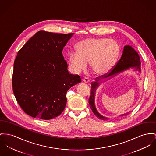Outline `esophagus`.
Listing matches in <instances>:
<instances>
[{"instance_id": "34e87169", "label": "esophagus", "mask_w": 156, "mask_h": 156, "mask_svg": "<svg viewBox=\"0 0 156 156\" xmlns=\"http://www.w3.org/2000/svg\"><path fill=\"white\" fill-rule=\"evenodd\" d=\"M83 82L84 83H87L89 82V79H88V78L85 77V78H84V79H83Z\"/></svg>"}]
</instances>
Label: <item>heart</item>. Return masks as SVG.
<instances>
[{"mask_svg": "<svg viewBox=\"0 0 156 156\" xmlns=\"http://www.w3.org/2000/svg\"><path fill=\"white\" fill-rule=\"evenodd\" d=\"M76 52L68 54V65L70 71L79 74L85 70L87 62L92 73L105 75L109 73L116 61L120 49L118 43L107 38H87L76 45Z\"/></svg>", "mask_w": 156, "mask_h": 156, "instance_id": "1", "label": "heart"}]
</instances>
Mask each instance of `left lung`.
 <instances>
[{
	"instance_id": "obj_1",
	"label": "left lung",
	"mask_w": 156,
	"mask_h": 156,
	"mask_svg": "<svg viewBox=\"0 0 156 156\" xmlns=\"http://www.w3.org/2000/svg\"><path fill=\"white\" fill-rule=\"evenodd\" d=\"M140 67H141L140 58L138 52H136L131 46L128 45H125L124 47L121 58L118 61V62H117L116 65L115 66L114 69L109 73L96 78L95 81L94 82H92L91 84L92 85L91 94L89 99V104L93 113L98 118L104 121L109 119L108 118L100 114L99 112L98 111L95 106V103H94L95 94L96 92V89L98 88L100 83L103 81L105 82L106 80H108L113 78L115 76L118 75L119 73L128 70L130 69H134V70L138 71L140 73L141 72ZM99 77H100V78H99ZM104 80H105L104 81ZM129 112H128L124 114L119 115V116L128 115L129 114Z\"/></svg>"
}]
</instances>
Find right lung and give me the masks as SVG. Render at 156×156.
Segmentation results:
<instances>
[{
    "instance_id": "add662e5",
    "label": "right lung",
    "mask_w": 156,
    "mask_h": 156,
    "mask_svg": "<svg viewBox=\"0 0 156 156\" xmlns=\"http://www.w3.org/2000/svg\"><path fill=\"white\" fill-rule=\"evenodd\" d=\"M74 33L40 31L18 52L13 65V92L23 111L49 120L65 108L67 90L81 82L70 74L62 51Z\"/></svg>"
}]
</instances>
